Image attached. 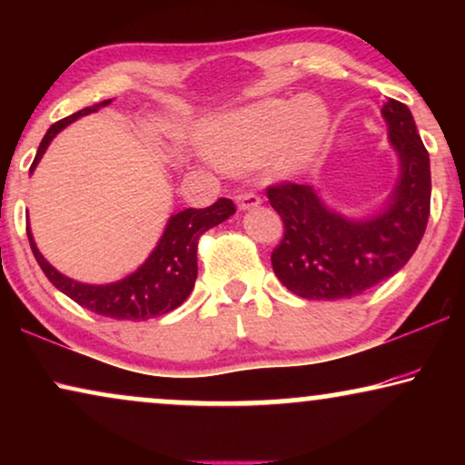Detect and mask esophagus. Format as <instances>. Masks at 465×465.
<instances>
[{
  "label": "esophagus",
  "instance_id": "1",
  "mask_svg": "<svg viewBox=\"0 0 465 465\" xmlns=\"http://www.w3.org/2000/svg\"><path fill=\"white\" fill-rule=\"evenodd\" d=\"M237 207L239 209H253V207H258L260 203H262V199H260V196L256 194V193H241V194H237Z\"/></svg>",
  "mask_w": 465,
  "mask_h": 465
}]
</instances>
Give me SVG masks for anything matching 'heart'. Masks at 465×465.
Listing matches in <instances>:
<instances>
[{
	"label": "heart",
	"mask_w": 465,
	"mask_h": 465,
	"mask_svg": "<svg viewBox=\"0 0 465 465\" xmlns=\"http://www.w3.org/2000/svg\"><path fill=\"white\" fill-rule=\"evenodd\" d=\"M330 124L315 97L266 99L201 126V143L226 169H252L269 161L279 175L301 171L320 148Z\"/></svg>",
	"instance_id": "b5f03b06"
}]
</instances>
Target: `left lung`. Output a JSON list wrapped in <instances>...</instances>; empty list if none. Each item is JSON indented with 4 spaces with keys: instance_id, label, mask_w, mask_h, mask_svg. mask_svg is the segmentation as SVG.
Here are the masks:
<instances>
[{
    "instance_id": "1",
    "label": "left lung",
    "mask_w": 465,
    "mask_h": 465,
    "mask_svg": "<svg viewBox=\"0 0 465 465\" xmlns=\"http://www.w3.org/2000/svg\"><path fill=\"white\" fill-rule=\"evenodd\" d=\"M400 177L383 212L351 220L323 205L313 186L277 183L266 188L283 220V239L271 253L272 271L296 296L341 301L371 290L409 262L430 218V154L404 104L383 105Z\"/></svg>"
}]
</instances>
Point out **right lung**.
<instances>
[{"instance_id": "1", "label": "right lung", "mask_w": 465, "mask_h": 465, "mask_svg": "<svg viewBox=\"0 0 465 465\" xmlns=\"http://www.w3.org/2000/svg\"><path fill=\"white\" fill-rule=\"evenodd\" d=\"M110 104L112 99H105L101 104L84 107V110L75 112L72 116L63 118L50 126L42 139L40 148H37L31 171L37 167V163H40L44 152L48 150L50 142L56 137V133H61L74 120L97 112L99 107H105ZM237 209H234V203L231 199H218L212 207L183 209V212L173 213L148 260L135 272H131L129 277L107 285L80 283L65 277L42 256L29 226L27 237L37 264H40L44 275L50 279V283L56 290H61L63 294L78 302L80 307L93 311L97 315L114 317V320L142 322L150 320V317L169 313V311L177 309L186 301L194 288L196 272H199V266H196V247H199L201 234L207 232L209 228L222 224Z\"/></svg>"}]
</instances>
